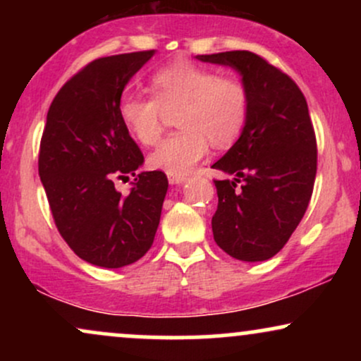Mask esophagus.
<instances>
[{"mask_svg":"<svg viewBox=\"0 0 361 361\" xmlns=\"http://www.w3.org/2000/svg\"><path fill=\"white\" fill-rule=\"evenodd\" d=\"M168 180L171 185H180L186 181V176H180V175H168Z\"/></svg>","mask_w":361,"mask_h":361,"instance_id":"34e87169","label":"esophagus"}]
</instances>
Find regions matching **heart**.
<instances>
[{
    "mask_svg": "<svg viewBox=\"0 0 361 361\" xmlns=\"http://www.w3.org/2000/svg\"><path fill=\"white\" fill-rule=\"evenodd\" d=\"M154 94L126 93L118 102L122 123L144 146H152L163 134L166 111H176V126L149 156L151 168L168 175L186 176L195 164L215 147H227L241 135L250 115V91L235 76L188 59H178L152 74Z\"/></svg>",
    "mask_w": 361,
    "mask_h": 361,
    "instance_id": "heart-1",
    "label": "heart"
}]
</instances>
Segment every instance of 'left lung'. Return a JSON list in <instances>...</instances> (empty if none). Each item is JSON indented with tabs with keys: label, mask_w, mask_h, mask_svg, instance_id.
<instances>
[{
	"label": "left lung",
	"mask_w": 361,
	"mask_h": 361,
	"mask_svg": "<svg viewBox=\"0 0 361 361\" xmlns=\"http://www.w3.org/2000/svg\"><path fill=\"white\" fill-rule=\"evenodd\" d=\"M229 66L250 91L241 135L214 169L219 205L212 217L217 246L241 261L270 259L304 217L317 171V146L304 94L285 73L247 51L197 56Z\"/></svg>",
	"instance_id": "obj_1"
}]
</instances>
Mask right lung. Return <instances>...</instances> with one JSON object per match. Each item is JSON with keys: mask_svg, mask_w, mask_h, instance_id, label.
Instances as JSON below:
<instances>
[{"mask_svg": "<svg viewBox=\"0 0 361 361\" xmlns=\"http://www.w3.org/2000/svg\"><path fill=\"white\" fill-rule=\"evenodd\" d=\"M156 51L90 62L66 82L47 111L39 175L57 229L69 247L94 267L122 268L152 246L168 192L163 171H135L144 156L118 117L130 78ZM135 176L131 193L115 177Z\"/></svg>", "mask_w": 361, "mask_h": 361, "instance_id": "right-lung-1", "label": "right lung"}]
</instances>
